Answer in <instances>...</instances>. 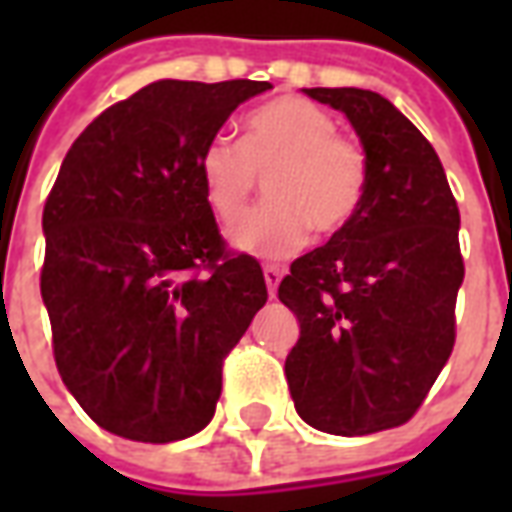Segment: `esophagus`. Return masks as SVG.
Listing matches in <instances>:
<instances>
[{"label":"esophagus","instance_id":"obj_1","mask_svg":"<svg viewBox=\"0 0 512 512\" xmlns=\"http://www.w3.org/2000/svg\"><path fill=\"white\" fill-rule=\"evenodd\" d=\"M263 277H266V288H268V296L274 299V293H277V285H279V279L285 277V271L277 266H266L263 268Z\"/></svg>","mask_w":512,"mask_h":512}]
</instances>
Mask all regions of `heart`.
<instances>
[{"label":"heart","mask_w":512,"mask_h":512,"mask_svg":"<svg viewBox=\"0 0 512 512\" xmlns=\"http://www.w3.org/2000/svg\"><path fill=\"white\" fill-rule=\"evenodd\" d=\"M202 194L216 219L233 224L266 180V205L235 224V249L279 260L310 241V230L334 235L354 222L367 191L365 150L310 101L277 98L246 117L244 139L216 134L197 158Z\"/></svg>","instance_id":"b5f03b06"}]
</instances>
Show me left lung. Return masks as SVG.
Instances as JSON below:
<instances>
[{
    "instance_id": "obj_1",
    "label": "left lung",
    "mask_w": 512,
    "mask_h": 512,
    "mask_svg": "<svg viewBox=\"0 0 512 512\" xmlns=\"http://www.w3.org/2000/svg\"><path fill=\"white\" fill-rule=\"evenodd\" d=\"M304 95L348 117L370 178L354 222L293 260L279 285L299 321L285 376L307 425L367 436L414 417L450 359L461 213L433 145L384 95Z\"/></svg>"
}]
</instances>
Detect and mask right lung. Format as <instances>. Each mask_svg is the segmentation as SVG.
<instances>
[{"mask_svg": "<svg viewBox=\"0 0 512 512\" xmlns=\"http://www.w3.org/2000/svg\"><path fill=\"white\" fill-rule=\"evenodd\" d=\"M266 90L158 79L95 117L62 161L40 296L62 384L115 436L200 433L224 356L266 304L263 268L224 252L197 172L205 142Z\"/></svg>", "mask_w": 512, "mask_h": 512, "instance_id": "right-lung-1", "label": "right lung"}]
</instances>
